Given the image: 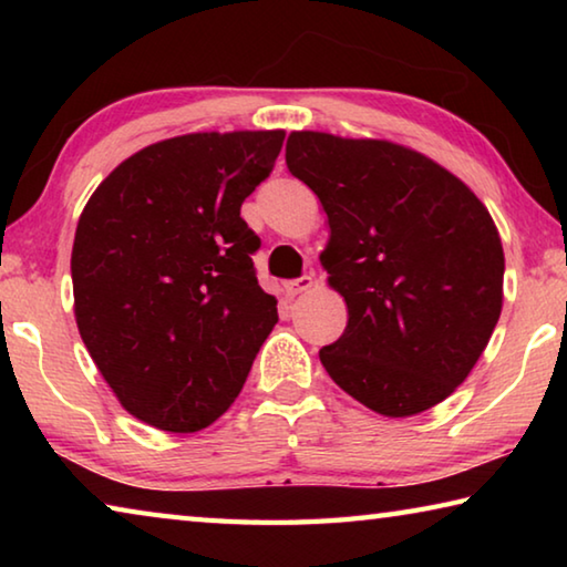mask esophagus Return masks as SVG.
<instances>
[{"label": "esophagus", "mask_w": 567, "mask_h": 567, "mask_svg": "<svg viewBox=\"0 0 567 567\" xmlns=\"http://www.w3.org/2000/svg\"><path fill=\"white\" fill-rule=\"evenodd\" d=\"M315 285H318V282H315V277H312V275H305V277H300V280H287V282H282V292H285L287 297H297V295H302V292H307V290H312Z\"/></svg>", "instance_id": "34e87169"}]
</instances>
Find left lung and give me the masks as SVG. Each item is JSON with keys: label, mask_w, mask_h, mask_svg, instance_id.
Instances as JSON below:
<instances>
[{"label": "left lung", "mask_w": 567, "mask_h": 567, "mask_svg": "<svg viewBox=\"0 0 567 567\" xmlns=\"http://www.w3.org/2000/svg\"><path fill=\"white\" fill-rule=\"evenodd\" d=\"M287 169L328 215L320 252L348 328L320 350L364 408L410 417L465 382L503 310L505 255L487 207L453 172L390 140L290 132Z\"/></svg>", "instance_id": "obj_1"}]
</instances>
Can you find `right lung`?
<instances>
[{
  "instance_id": "obj_1",
  "label": "right lung",
  "mask_w": 567,
  "mask_h": 567,
  "mask_svg": "<svg viewBox=\"0 0 567 567\" xmlns=\"http://www.w3.org/2000/svg\"><path fill=\"white\" fill-rule=\"evenodd\" d=\"M285 130L189 132L114 167L76 223V328L120 405L165 433L227 412L277 322L239 217Z\"/></svg>"
}]
</instances>
